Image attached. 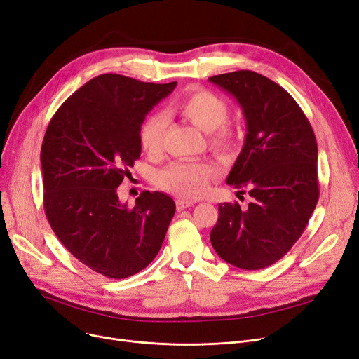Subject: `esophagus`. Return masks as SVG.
Here are the masks:
<instances>
[{"mask_svg": "<svg viewBox=\"0 0 359 359\" xmlns=\"http://www.w3.org/2000/svg\"><path fill=\"white\" fill-rule=\"evenodd\" d=\"M192 205H194L192 201H184V200H177V201H176V208H177V211H182V210L188 208V207H192Z\"/></svg>", "mask_w": 359, "mask_h": 359, "instance_id": "34e87169", "label": "esophagus"}]
</instances>
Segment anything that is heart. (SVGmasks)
<instances>
[{
	"label": "heart",
	"mask_w": 359,
	"mask_h": 359,
	"mask_svg": "<svg viewBox=\"0 0 359 359\" xmlns=\"http://www.w3.org/2000/svg\"><path fill=\"white\" fill-rule=\"evenodd\" d=\"M170 111L188 119L196 128L210 135V146L220 154L232 152L238 144V135L226 119L229 106L220 96L204 88H194L183 93L171 102ZM165 131V119L159 114H151L143 121L139 139L142 149L155 155L161 151L163 136ZM217 176V170L204 161H179L158 172V187L183 198V200H196L203 196L210 182Z\"/></svg>",
	"instance_id": "b5f03b06"
}]
</instances>
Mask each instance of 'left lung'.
<instances>
[{
	"mask_svg": "<svg viewBox=\"0 0 359 359\" xmlns=\"http://www.w3.org/2000/svg\"><path fill=\"white\" fill-rule=\"evenodd\" d=\"M208 79L243 109L245 142L226 182L253 198L247 208L219 204L210 241L236 268H268L296 244L320 198L313 130L297 102L266 76L236 71Z\"/></svg>",
	"mask_w": 359,
	"mask_h": 359,
	"instance_id": "1",
	"label": "left lung"
}]
</instances>
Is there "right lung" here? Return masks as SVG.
Masks as SVG:
<instances>
[{
    "mask_svg": "<svg viewBox=\"0 0 359 359\" xmlns=\"http://www.w3.org/2000/svg\"><path fill=\"white\" fill-rule=\"evenodd\" d=\"M102 74L53 115L41 146L44 210L51 229L86 266L114 280L140 272L163 245L176 204L144 191L135 207L116 188L142 152L144 116L175 90Z\"/></svg>",
    "mask_w": 359,
    "mask_h": 359,
    "instance_id": "add662e5",
    "label": "right lung"
}]
</instances>
